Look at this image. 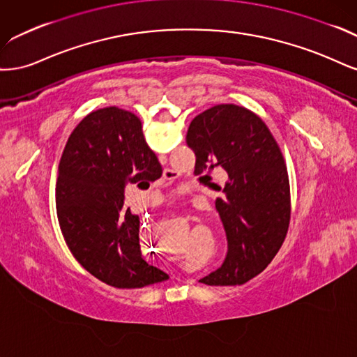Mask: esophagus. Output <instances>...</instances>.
I'll list each match as a JSON object with an SVG mask.
<instances>
[{"label":"esophagus","instance_id":"obj_1","mask_svg":"<svg viewBox=\"0 0 357 357\" xmlns=\"http://www.w3.org/2000/svg\"><path fill=\"white\" fill-rule=\"evenodd\" d=\"M163 178L170 181V179H175V178H178V175H176V172L170 170V169H166V170H165V174H163Z\"/></svg>","mask_w":357,"mask_h":357}]
</instances>
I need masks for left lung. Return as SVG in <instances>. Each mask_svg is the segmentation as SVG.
Listing matches in <instances>:
<instances>
[{"instance_id":"obj_1","label":"left lung","mask_w":357,"mask_h":357,"mask_svg":"<svg viewBox=\"0 0 357 357\" xmlns=\"http://www.w3.org/2000/svg\"><path fill=\"white\" fill-rule=\"evenodd\" d=\"M187 144L195 154L194 175L218 166L228 175L222 199L215 202L228 252L222 266L200 282L243 284L271 262L289 227L291 188L283 154L267 124L234 103L194 117Z\"/></svg>"}]
</instances>
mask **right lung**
Instances as JSON below:
<instances>
[{
    "instance_id": "1",
    "label": "right lung",
    "mask_w": 357,
    "mask_h": 357,
    "mask_svg": "<svg viewBox=\"0 0 357 357\" xmlns=\"http://www.w3.org/2000/svg\"><path fill=\"white\" fill-rule=\"evenodd\" d=\"M162 174L129 111H93L71 133L57 170V220L74 258L100 282L135 289L169 279L144 259L139 216L123 206L128 183L146 188Z\"/></svg>"
}]
</instances>
